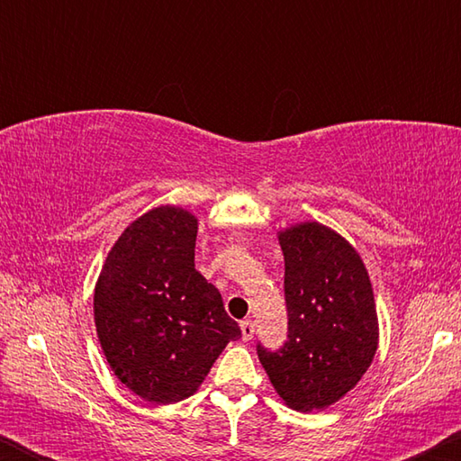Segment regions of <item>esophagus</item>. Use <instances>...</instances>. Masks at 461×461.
<instances>
[{"mask_svg":"<svg viewBox=\"0 0 461 461\" xmlns=\"http://www.w3.org/2000/svg\"><path fill=\"white\" fill-rule=\"evenodd\" d=\"M240 330H241V339H244V341H249L254 338V323L249 321V319H246V321L240 323Z\"/></svg>","mask_w":461,"mask_h":461,"instance_id":"1","label":"esophagus"}]
</instances>
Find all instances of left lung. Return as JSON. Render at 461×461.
Returning a JSON list of instances; mask_svg holds the SVG:
<instances>
[{
  "label": "left lung",
  "instance_id": "obj_1",
  "mask_svg": "<svg viewBox=\"0 0 461 461\" xmlns=\"http://www.w3.org/2000/svg\"><path fill=\"white\" fill-rule=\"evenodd\" d=\"M285 254L288 341L258 346L276 394L294 411H323L346 396L376 356L378 313L357 249L319 221L278 231Z\"/></svg>",
  "mask_w": 461,
  "mask_h": 461
}]
</instances>
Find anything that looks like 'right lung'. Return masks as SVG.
I'll list each match as a JSON object with an SVG mask.
<instances>
[{
	"instance_id": "1",
	"label": "right lung",
	"mask_w": 461,
	"mask_h": 461,
	"mask_svg": "<svg viewBox=\"0 0 461 461\" xmlns=\"http://www.w3.org/2000/svg\"><path fill=\"white\" fill-rule=\"evenodd\" d=\"M199 220L176 205L136 217L107 252L93 317L109 368L131 393L173 404L197 393L238 323L194 268Z\"/></svg>"
}]
</instances>
